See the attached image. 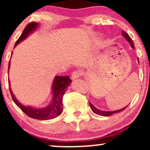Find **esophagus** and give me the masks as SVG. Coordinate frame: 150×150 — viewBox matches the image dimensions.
Returning a JSON list of instances; mask_svg holds the SVG:
<instances>
[{
	"mask_svg": "<svg viewBox=\"0 0 150 150\" xmlns=\"http://www.w3.org/2000/svg\"><path fill=\"white\" fill-rule=\"evenodd\" d=\"M82 75V72L77 71V70H76V71L73 72V73H72V76H71L72 79H73V80H75V79L79 78V77H80Z\"/></svg>",
	"mask_w": 150,
	"mask_h": 150,
	"instance_id": "34e87169",
	"label": "esophagus"
}]
</instances>
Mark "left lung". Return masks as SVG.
<instances>
[{"label":"left lung","instance_id":"1","mask_svg":"<svg viewBox=\"0 0 150 150\" xmlns=\"http://www.w3.org/2000/svg\"><path fill=\"white\" fill-rule=\"evenodd\" d=\"M122 35H123V37H124L125 38V39H126L128 42L130 43V46H131V47L132 49H135L134 48V45H133V42H132V40L131 38L130 37V36L128 35V34L126 33V32H125L124 31H123L122 32ZM89 105H90V108L91 109H92V111L94 112V113H96V114L97 115H99V116H111V115H113L114 114V113H118V112H120V111H123V110L125 109V108L127 107V106H125V107L121 108V109H119V110H116V111H101V110H99L98 109L95 107V106H94L93 105L91 104L90 102H89Z\"/></svg>","mask_w":150,"mask_h":150}]
</instances>
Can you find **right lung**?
Listing matches in <instances>:
<instances>
[{"label": "right lung", "instance_id": "right-lung-1", "mask_svg": "<svg viewBox=\"0 0 150 150\" xmlns=\"http://www.w3.org/2000/svg\"><path fill=\"white\" fill-rule=\"evenodd\" d=\"M39 24L37 22H32L28 24L24 30L23 32L21 34L19 39L15 43V47L18 44L24 39L27 37L29 34L33 32L37 28ZM10 68V62L8 64V70ZM72 80L70 79L69 76H56L54 80L53 81L52 85V92L53 94V99L51 103L46 107L37 108L32 107V106H26L22 104L17 100L15 97L14 94L11 91L10 87V92L11 94L13 100L15 103V104L18 106L20 109L26 113L30 118H34L37 120H49L52 119L53 118H56L61 114L63 111V104H62V99L63 96L66 91L67 87H68L71 83ZM10 83V81H8Z\"/></svg>", "mask_w": 150, "mask_h": 150}]
</instances>
